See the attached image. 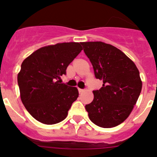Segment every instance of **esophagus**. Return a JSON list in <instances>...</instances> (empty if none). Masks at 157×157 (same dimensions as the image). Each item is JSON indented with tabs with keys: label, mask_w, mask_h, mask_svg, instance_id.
Wrapping results in <instances>:
<instances>
[{
	"label": "esophagus",
	"mask_w": 157,
	"mask_h": 157,
	"mask_svg": "<svg viewBox=\"0 0 157 157\" xmlns=\"http://www.w3.org/2000/svg\"><path fill=\"white\" fill-rule=\"evenodd\" d=\"M78 90H79V93L80 94L83 93V92L84 91V90H83V89H80V88H78Z\"/></svg>",
	"instance_id": "34e87169"
}]
</instances>
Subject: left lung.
Returning a JSON list of instances; mask_svg holds the SVG:
<instances>
[{
    "instance_id": "1",
    "label": "left lung",
    "mask_w": 157,
    "mask_h": 157,
    "mask_svg": "<svg viewBox=\"0 0 157 157\" xmlns=\"http://www.w3.org/2000/svg\"><path fill=\"white\" fill-rule=\"evenodd\" d=\"M97 79L103 80L94 90V100L85 106L90 121L102 128H112L125 121L142 90L140 71L118 48L103 42H81Z\"/></svg>"
}]
</instances>
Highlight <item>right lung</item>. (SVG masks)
I'll use <instances>...</instances> for the list:
<instances>
[{"label": "right lung", "mask_w": 157, "mask_h": 157, "mask_svg": "<svg viewBox=\"0 0 157 157\" xmlns=\"http://www.w3.org/2000/svg\"><path fill=\"white\" fill-rule=\"evenodd\" d=\"M83 49L79 42L46 45L25 59L17 74L23 105L35 119L53 125L67 118L78 98L77 87L60 83L69 64Z\"/></svg>", "instance_id": "1"}]
</instances>
